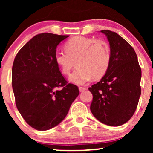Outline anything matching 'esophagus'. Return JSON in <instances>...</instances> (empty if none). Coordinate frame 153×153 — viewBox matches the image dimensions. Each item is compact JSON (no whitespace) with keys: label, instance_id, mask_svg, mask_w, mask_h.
<instances>
[{"label":"esophagus","instance_id":"1","mask_svg":"<svg viewBox=\"0 0 153 153\" xmlns=\"http://www.w3.org/2000/svg\"><path fill=\"white\" fill-rule=\"evenodd\" d=\"M86 90V88L85 87H79V91H80V92H82V91H85Z\"/></svg>","mask_w":153,"mask_h":153}]
</instances>
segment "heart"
<instances>
[{
  "label": "heart",
  "instance_id": "b5f03b06",
  "mask_svg": "<svg viewBox=\"0 0 153 153\" xmlns=\"http://www.w3.org/2000/svg\"><path fill=\"white\" fill-rule=\"evenodd\" d=\"M65 50L55 52L54 61L64 75L69 74L76 62L78 68L69 78L73 83L83 85L92 78H101L108 71L111 51L106 42L77 36L67 42Z\"/></svg>",
  "mask_w": 153,
  "mask_h": 153
}]
</instances>
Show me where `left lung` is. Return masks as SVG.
<instances>
[{"label":"left lung","instance_id":"8db88e82","mask_svg":"<svg viewBox=\"0 0 153 153\" xmlns=\"http://www.w3.org/2000/svg\"><path fill=\"white\" fill-rule=\"evenodd\" d=\"M110 45L108 71L88 90L93 94L91 111L103 124L122 125L134 114L141 95L142 71L132 47L114 31L102 30Z\"/></svg>","mask_w":153,"mask_h":153}]
</instances>
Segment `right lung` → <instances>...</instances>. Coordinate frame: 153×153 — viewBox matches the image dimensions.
<instances>
[{
	"instance_id": "obj_1",
	"label": "right lung",
	"mask_w": 153,
	"mask_h": 153,
	"mask_svg": "<svg viewBox=\"0 0 153 153\" xmlns=\"http://www.w3.org/2000/svg\"><path fill=\"white\" fill-rule=\"evenodd\" d=\"M68 36L51 33L36 35L19 51L13 61L16 105L26 123L37 130L58 125L79 95L78 86L68 83L54 61L57 45Z\"/></svg>"
}]
</instances>
